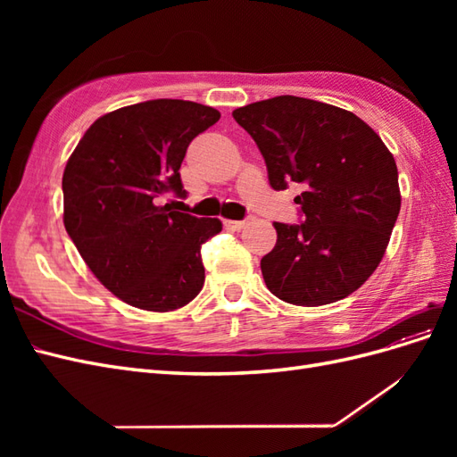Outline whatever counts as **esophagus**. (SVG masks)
<instances>
[{"label": "esophagus", "mask_w": 457, "mask_h": 457, "mask_svg": "<svg viewBox=\"0 0 457 457\" xmlns=\"http://www.w3.org/2000/svg\"><path fill=\"white\" fill-rule=\"evenodd\" d=\"M247 225V220H225V227L230 230H242Z\"/></svg>", "instance_id": "esophagus-1"}]
</instances>
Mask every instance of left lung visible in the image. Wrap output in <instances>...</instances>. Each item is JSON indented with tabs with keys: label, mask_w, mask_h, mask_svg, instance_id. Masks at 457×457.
<instances>
[{
	"label": "left lung",
	"mask_w": 457,
	"mask_h": 457,
	"mask_svg": "<svg viewBox=\"0 0 457 457\" xmlns=\"http://www.w3.org/2000/svg\"><path fill=\"white\" fill-rule=\"evenodd\" d=\"M232 116L259 146L270 187H303V223H274L278 238L261 259L270 294L318 307L356 292L381 262L400 212L396 163L381 137L349 110L294 95Z\"/></svg>",
	"instance_id": "8db88e82"
}]
</instances>
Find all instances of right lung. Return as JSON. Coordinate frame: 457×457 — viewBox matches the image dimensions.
Listing matches in <instances>:
<instances>
[{
  "instance_id": "add662e5",
  "label": "right lung",
  "mask_w": 457,
  "mask_h": 457,
  "mask_svg": "<svg viewBox=\"0 0 457 457\" xmlns=\"http://www.w3.org/2000/svg\"><path fill=\"white\" fill-rule=\"evenodd\" d=\"M219 110L156 99L101 116L81 137L62 175L64 227L86 265L128 305L168 312L204 286L202 244L219 219L162 205L185 198L181 163L190 141L212 128Z\"/></svg>"
}]
</instances>
